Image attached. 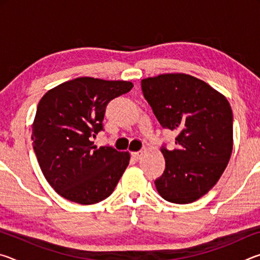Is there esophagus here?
Here are the masks:
<instances>
[{
    "mask_svg": "<svg viewBox=\"0 0 260 260\" xmlns=\"http://www.w3.org/2000/svg\"><path fill=\"white\" fill-rule=\"evenodd\" d=\"M143 151H136V152H132V157L135 158V159H139V158L142 156Z\"/></svg>",
    "mask_w": 260,
    "mask_h": 260,
    "instance_id": "34e87169",
    "label": "esophagus"
}]
</instances>
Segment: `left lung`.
Segmentation results:
<instances>
[{
	"label": "left lung",
	"mask_w": 260,
	"mask_h": 260,
	"mask_svg": "<svg viewBox=\"0 0 260 260\" xmlns=\"http://www.w3.org/2000/svg\"><path fill=\"white\" fill-rule=\"evenodd\" d=\"M143 96L162 128L175 131L177 148L161 147L165 171L155 180L171 203L187 204L205 195L221 177L233 150V112L208 83L183 73L141 81Z\"/></svg>",
	"instance_id": "left-lung-1"
}]
</instances>
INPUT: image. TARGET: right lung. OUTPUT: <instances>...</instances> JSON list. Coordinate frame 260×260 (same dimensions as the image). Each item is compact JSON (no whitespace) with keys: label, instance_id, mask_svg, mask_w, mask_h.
<instances>
[{"label":"right lung","instance_id":"obj_1","mask_svg":"<svg viewBox=\"0 0 260 260\" xmlns=\"http://www.w3.org/2000/svg\"><path fill=\"white\" fill-rule=\"evenodd\" d=\"M129 81L77 78L52 88L39 102L32 126L33 149L47 181L61 197L95 204L111 195L129 162V153L98 148L107 105L128 93Z\"/></svg>","mask_w":260,"mask_h":260}]
</instances>
